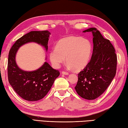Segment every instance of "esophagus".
Returning a JSON list of instances; mask_svg holds the SVG:
<instances>
[{
  "label": "esophagus",
  "mask_w": 128,
  "mask_h": 128,
  "mask_svg": "<svg viewBox=\"0 0 128 128\" xmlns=\"http://www.w3.org/2000/svg\"><path fill=\"white\" fill-rule=\"evenodd\" d=\"M62 74H64V75H68V72H66V71H62Z\"/></svg>",
  "instance_id": "1"
}]
</instances>
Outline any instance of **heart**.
I'll list each match as a JSON object with an SVG mask.
<instances>
[{"label":"heart","mask_w":128,"mask_h":128,"mask_svg":"<svg viewBox=\"0 0 128 128\" xmlns=\"http://www.w3.org/2000/svg\"><path fill=\"white\" fill-rule=\"evenodd\" d=\"M92 46L89 40L80 36L62 38L50 52V60L54 68H58L66 58L68 67L76 70L84 68L89 63Z\"/></svg>","instance_id":"b5f03b06"}]
</instances>
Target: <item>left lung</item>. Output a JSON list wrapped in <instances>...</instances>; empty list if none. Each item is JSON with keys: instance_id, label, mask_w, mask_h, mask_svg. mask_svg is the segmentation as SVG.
I'll use <instances>...</instances> for the list:
<instances>
[{"instance_id": "obj_1", "label": "left lung", "mask_w": 128, "mask_h": 128, "mask_svg": "<svg viewBox=\"0 0 128 128\" xmlns=\"http://www.w3.org/2000/svg\"><path fill=\"white\" fill-rule=\"evenodd\" d=\"M83 32L93 34V54L89 63L78 74L74 88L82 98L93 100L105 92L115 77L117 56L110 41L104 38L97 28H90Z\"/></svg>"}]
</instances>
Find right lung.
Segmentation results:
<instances>
[{"mask_svg": "<svg viewBox=\"0 0 128 128\" xmlns=\"http://www.w3.org/2000/svg\"><path fill=\"white\" fill-rule=\"evenodd\" d=\"M50 34L47 30L31 31L17 40L9 51L8 61L9 82L18 94L25 100L37 101L42 99L50 90L60 72L52 68L47 62L36 71H24L18 67L15 55L21 46L29 42L40 44L48 50Z\"/></svg>", "mask_w": 128, "mask_h": 128, "instance_id": "add662e5", "label": "right lung"}]
</instances>
